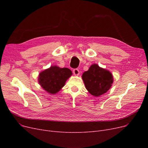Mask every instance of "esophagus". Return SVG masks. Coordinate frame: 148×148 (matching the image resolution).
I'll use <instances>...</instances> for the list:
<instances>
[{
    "label": "esophagus",
    "instance_id": "34e87169",
    "mask_svg": "<svg viewBox=\"0 0 148 148\" xmlns=\"http://www.w3.org/2000/svg\"><path fill=\"white\" fill-rule=\"evenodd\" d=\"M73 73H74V74L75 75H79V74H80V71H79V70L78 69L75 68V69H73Z\"/></svg>",
    "mask_w": 148,
    "mask_h": 148
}]
</instances>
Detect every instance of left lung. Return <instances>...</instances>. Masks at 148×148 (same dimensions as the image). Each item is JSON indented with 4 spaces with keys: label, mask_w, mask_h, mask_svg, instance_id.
Segmentation results:
<instances>
[{
    "label": "left lung",
    "mask_w": 148,
    "mask_h": 148,
    "mask_svg": "<svg viewBox=\"0 0 148 148\" xmlns=\"http://www.w3.org/2000/svg\"><path fill=\"white\" fill-rule=\"evenodd\" d=\"M86 89L95 97H99L109 90L113 82L112 74L97 64L91 65L88 71L82 75Z\"/></svg>",
    "instance_id": "left-lung-1"
}]
</instances>
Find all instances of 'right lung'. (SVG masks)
<instances>
[{
	"instance_id": "1",
	"label": "right lung",
	"mask_w": 148,
	"mask_h": 148,
	"mask_svg": "<svg viewBox=\"0 0 148 148\" xmlns=\"http://www.w3.org/2000/svg\"><path fill=\"white\" fill-rule=\"evenodd\" d=\"M71 75V71L67 68L53 66L40 74L38 82L45 90L54 94L64 86L66 80Z\"/></svg>"
}]
</instances>
